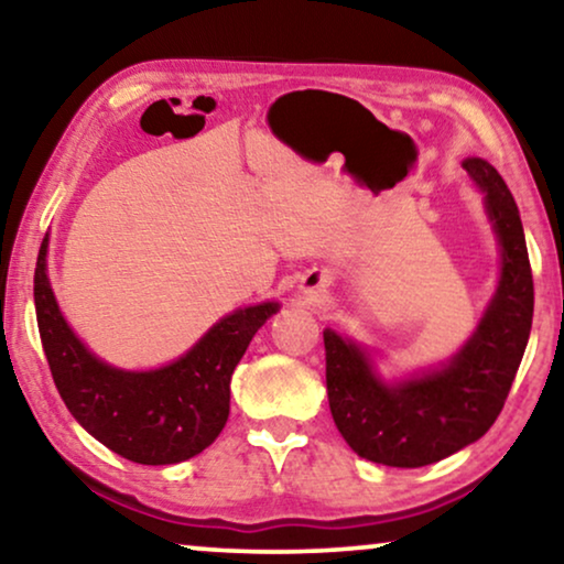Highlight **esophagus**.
Returning a JSON list of instances; mask_svg holds the SVG:
<instances>
[{"mask_svg":"<svg viewBox=\"0 0 564 564\" xmlns=\"http://www.w3.org/2000/svg\"><path fill=\"white\" fill-rule=\"evenodd\" d=\"M326 288H328L326 272H307L303 276V284H300V290H303L305 295H321V292H326Z\"/></svg>","mask_w":564,"mask_h":564,"instance_id":"1","label":"esophagus"}]
</instances>
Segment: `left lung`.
Here are the masks:
<instances>
[{
	"label": "left lung",
	"instance_id": "1",
	"mask_svg": "<svg viewBox=\"0 0 564 564\" xmlns=\"http://www.w3.org/2000/svg\"><path fill=\"white\" fill-rule=\"evenodd\" d=\"M485 192V213L500 246L496 295L475 334L449 361L388 382L365 346L323 330L326 388L336 429L359 457L388 467H423L485 436L511 390L534 315V280L519 207L485 159H465Z\"/></svg>",
	"mask_w": 564,
	"mask_h": 564
}]
</instances>
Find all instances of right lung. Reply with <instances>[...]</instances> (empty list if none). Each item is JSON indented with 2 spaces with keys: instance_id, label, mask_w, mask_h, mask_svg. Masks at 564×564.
<instances>
[{
  "instance_id": "add662e5",
  "label": "right lung",
  "mask_w": 564,
  "mask_h": 564,
  "mask_svg": "<svg viewBox=\"0 0 564 564\" xmlns=\"http://www.w3.org/2000/svg\"><path fill=\"white\" fill-rule=\"evenodd\" d=\"M48 234L35 264V315L53 382L68 413L97 442L138 465H176L207 449L226 426L230 377L280 303L238 307L180 359L159 369H118L68 326L48 282Z\"/></svg>"
}]
</instances>
